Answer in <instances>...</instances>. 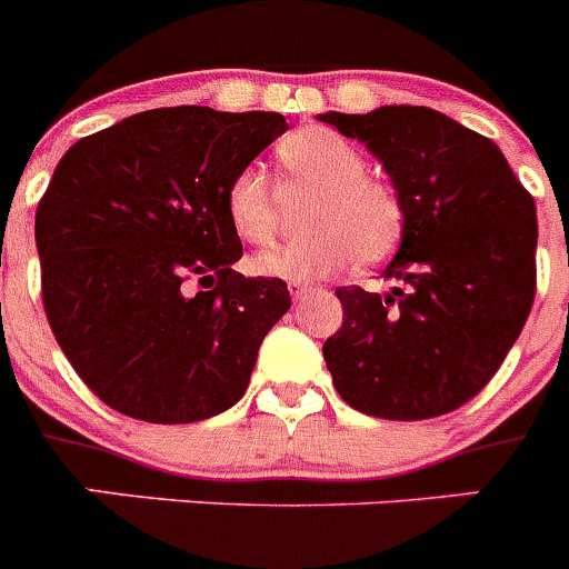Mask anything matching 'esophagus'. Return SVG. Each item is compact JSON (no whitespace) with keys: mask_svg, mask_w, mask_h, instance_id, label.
Here are the masks:
<instances>
[{"mask_svg":"<svg viewBox=\"0 0 569 569\" xmlns=\"http://www.w3.org/2000/svg\"><path fill=\"white\" fill-rule=\"evenodd\" d=\"M288 290H290V296H293V299H299V296H305V293H310V290H316V284H308V281H290Z\"/></svg>","mask_w":569,"mask_h":569,"instance_id":"1","label":"esophagus"}]
</instances>
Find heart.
I'll list each match as a JSON object with an SVG mask.
<instances>
[{"mask_svg": "<svg viewBox=\"0 0 569 569\" xmlns=\"http://www.w3.org/2000/svg\"><path fill=\"white\" fill-rule=\"evenodd\" d=\"M279 184L288 193L313 190L301 224L308 233L261 250L253 270L290 281L339 273L356 259L381 261L401 236L405 210L387 182L365 173V156L328 128L293 130L276 144ZM224 213L233 233L264 244L279 228V193L259 168H241L224 188Z\"/></svg>", "mask_w": 569, "mask_h": 569, "instance_id": "obj_1", "label": "heart"}]
</instances>
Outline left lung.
Segmentation results:
<instances>
[{"mask_svg": "<svg viewBox=\"0 0 569 569\" xmlns=\"http://www.w3.org/2000/svg\"><path fill=\"white\" fill-rule=\"evenodd\" d=\"M385 164L405 224L390 293L339 288L325 361L341 399L390 421L445 416L496 376L536 296V202L501 150L413 104L321 113Z\"/></svg>", "mask_w": 569, "mask_h": 569, "instance_id": "left-lung-1", "label": "left lung"}]
</instances>
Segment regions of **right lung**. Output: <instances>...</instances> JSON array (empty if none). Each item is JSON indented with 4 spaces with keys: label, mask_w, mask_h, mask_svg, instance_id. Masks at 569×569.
Segmentation results:
<instances>
[{
    "label": "right lung",
    "mask_w": 569,
    "mask_h": 569,
    "mask_svg": "<svg viewBox=\"0 0 569 569\" xmlns=\"http://www.w3.org/2000/svg\"><path fill=\"white\" fill-rule=\"evenodd\" d=\"M281 113L144 110L79 139L37 208L42 305L79 379L150 425H190L244 396L288 284L233 270L224 188Z\"/></svg>",
    "instance_id": "right-lung-1"
}]
</instances>
